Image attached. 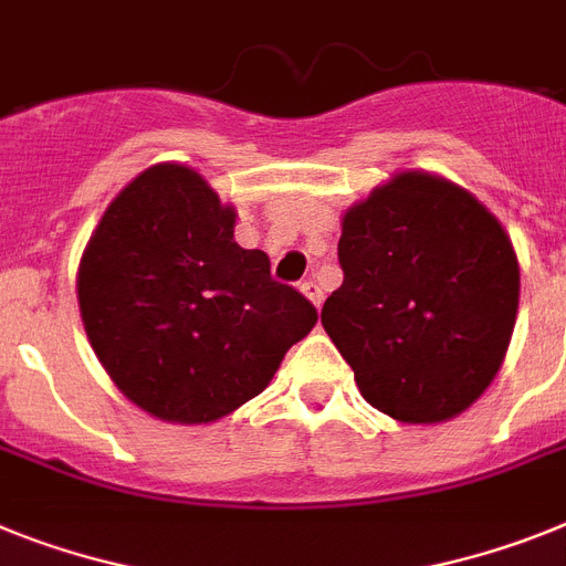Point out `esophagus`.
I'll return each instance as SVG.
<instances>
[{
    "mask_svg": "<svg viewBox=\"0 0 566 566\" xmlns=\"http://www.w3.org/2000/svg\"><path fill=\"white\" fill-rule=\"evenodd\" d=\"M298 291L305 293V296L311 298V302H313V305H316V307H319V305H322V298H325V296H322V287H319V284L311 282V279H307V282H302V287H298Z\"/></svg>",
    "mask_w": 566,
    "mask_h": 566,
    "instance_id": "esophagus-1",
    "label": "esophagus"
}]
</instances>
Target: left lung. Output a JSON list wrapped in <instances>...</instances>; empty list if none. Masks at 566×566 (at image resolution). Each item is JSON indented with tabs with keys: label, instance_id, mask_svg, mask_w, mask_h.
Wrapping results in <instances>:
<instances>
[{
	"label": "left lung",
	"instance_id": "8db88e82",
	"mask_svg": "<svg viewBox=\"0 0 566 566\" xmlns=\"http://www.w3.org/2000/svg\"><path fill=\"white\" fill-rule=\"evenodd\" d=\"M339 264L322 325L365 400L400 422L467 411L501 371L517 316L501 221L452 180L397 172L345 212Z\"/></svg>",
	"mask_w": 566,
	"mask_h": 566
}]
</instances>
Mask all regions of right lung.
I'll return each instance as SVG.
<instances>
[{
	"label": "right lung",
	"mask_w": 566,
	"mask_h": 566,
	"mask_svg": "<svg viewBox=\"0 0 566 566\" xmlns=\"http://www.w3.org/2000/svg\"><path fill=\"white\" fill-rule=\"evenodd\" d=\"M235 210L184 164H155L92 232L77 273L94 354L137 408L212 422L270 386L319 313L232 239Z\"/></svg>",
	"instance_id": "obj_1"
}]
</instances>
